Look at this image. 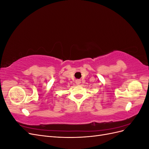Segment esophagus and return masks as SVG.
I'll return each instance as SVG.
<instances>
[{"mask_svg": "<svg viewBox=\"0 0 149 149\" xmlns=\"http://www.w3.org/2000/svg\"><path fill=\"white\" fill-rule=\"evenodd\" d=\"M81 83V81L80 80H76V84L77 85H79Z\"/></svg>", "mask_w": 149, "mask_h": 149, "instance_id": "34e87169", "label": "esophagus"}]
</instances>
